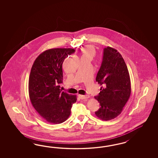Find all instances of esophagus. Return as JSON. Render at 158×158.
<instances>
[{"label": "esophagus", "instance_id": "1", "mask_svg": "<svg viewBox=\"0 0 158 158\" xmlns=\"http://www.w3.org/2000/svg\"><path fill=\"white\" fill-rule=\"evenodd\" d=\"M79 97L81 100H83V99L89 98V96H88V95H81V94H79Z\"/></svg>", "mask_w": 158, "mask_h": 158}]
</instances>
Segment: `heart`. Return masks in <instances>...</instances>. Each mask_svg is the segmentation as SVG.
I'll use <instances>...</instances> for the list:
<instances>
[{"instance_id":"b5f03b06","label":"heart","mask_w":158,"mask_h":158,"mask_svg":"<svg viewBox=\"0 0 158 158\" xmlns=\"http://www.w3.org/2000/svg\"><path fill=\"white\" fill-rule=\"evenodd\" d=\"M95 50L91 46H87L83 50V54L81 56H89L93 57L95 55Z\"/></svg>"}]
</instances>
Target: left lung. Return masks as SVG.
I'll return each mask as SVG.
<instances>
[{
    "label": "left lung",
    "instance_id": "obj_1",
    "mask_svg": "<svg viewBox=\"0 0 158 158\" xmlns=\"http://www.w3.org/2000/svg\"><path fill=\"white\" fill-rule=\"evenodd\" d=\"M96 81L102 86L99 94L94 97L101 106L95 114L103 120L113 119L121 114L131 94L127 67L121 54L115 48L109 46L104 48Z\"/></svg>",
    "mask_w": 158,
    "mask_h": 158
}]
</instances>
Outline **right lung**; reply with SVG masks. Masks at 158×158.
<instances>
[{
  "label": "right lung",
  "instance_id": "add662e5",
  "mask_svg": "<svg viewBox=\"0 0 158 158\" xmlns=\"http://www.w3.org/2000/svg\"><path fill=\"white\" fill-rule=\"evenodd\" d=\"M73 48H56L41 53L32 67L29 78V98L39 115L48 122L59 124L71 114V109L77 101V96L60 89L62 83V65Z\"/></svg>",
  "mask_w": 158,
  "mask_h": 158
}]
</instances>
